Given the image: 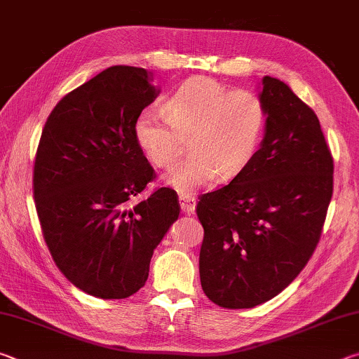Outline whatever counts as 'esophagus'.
<instances>
[{"mask_svg": "<svg viewBox=\"0 0 359 359\" xmlns=\"http://www.w3.org/2000/svg\"><path fill=\"white\" fill-rule=\"evenodd\" d=\"M179 201H180V209L184 214H193L194 208H196V201H194L193 196H188V194H180L179 196Z\"/></svg>", "mask_w": 359, "mask_h": 359, "instance_id": "obj_1", "label": "esophagus"}]
</instances>
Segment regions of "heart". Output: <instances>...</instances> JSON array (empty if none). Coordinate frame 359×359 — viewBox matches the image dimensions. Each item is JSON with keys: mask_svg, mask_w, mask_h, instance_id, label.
<instances>
[{"mask_svg": "<svg viewBox=\"0 0 359 359\" xmlns=\"http://www.w3.org/2000/svg\"><path fill=\"white\" fill-rule=\"evenodd\" d=\"M165 110L147 107L137 115L135 136L156 168L169 169L184 139L190 155L168 175L182 194L233 179L252 161L263 136L266 107L257 93L229 90L209 77H193L175 90Z\"/></svg>", "mask_w": 359, "mask_h": 359, "instance_id": "b5f03b06", "label": "heart"}]
</instances>
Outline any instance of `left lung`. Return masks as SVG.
Returning <instances> with one entry per match:
<instances>
[{
    "mask_svg": "<svg viewBox=\"0 0 359 359\" xmlns=\"http://www.w3.org/2000/svg\"><path fill=\"white\" fill-rule=\"evenodd\" d=\"M266 133L228 185L199 196V277L224 309L272 299L304 269L332 196L334 161L320 121L287 83L266 76Z\"/></svg>",
    "mask_w": 359,
    "mask_h": 359,
    "instance_id": "left-lung-1",
    "label": "left lung"
}]
</instances>
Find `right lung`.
<instances>
[{"instance_id":"1","label":"right lung","mask_w":359,"mask_h":359,"mask_svg":"<svg viewBox=\"0 0 359 359\" xmlns=\"http://www.w3.org/2000/svg\"><path fill=\"white\" fill-rule=\"evenodd\" d=\"M149 72L111 66L72 90L42 128L33 196L42 236L62 274L85 293L125 299L142 288L151 255L177 220V193L156 188L135 136L137 115L160 90Z\"/></svg>"}]
</instances>
